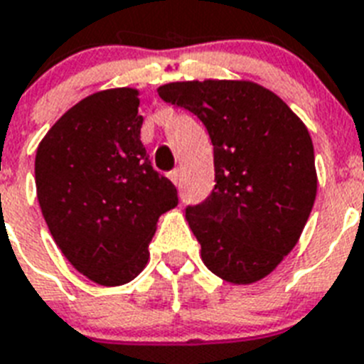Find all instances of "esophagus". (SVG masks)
<instances>
[{"label": "esophagus", "mask_w": 364, "mask_h": 364, "mask_svg": "<svg viewBox=\"0 0 364 364\" xmlns=\"http://www.w3.org/2000/svg\"><path fill=\"white\" fill-rule=\"evenodd\" d=\"M167 176H169V180H171V182H173V184H175V186L180 184V171H178V169H173Z\"/></svg>", "instance_id": "1"}]
</instances>
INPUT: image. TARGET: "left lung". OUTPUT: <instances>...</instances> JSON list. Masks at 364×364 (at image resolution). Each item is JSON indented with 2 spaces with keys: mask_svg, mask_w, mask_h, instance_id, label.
<instances>
[{
  "mask_svg": "<svg viewBox=\"0 0 364 364\" xmlns=\"http://www.w3.org/2000/svg\"><path fill=\"white\" fill-rule=\"evenodd\" d=\"M158 95L197 115L214 145V189L186 208L204 266L232 284L257 283L292 251L316 199L307 126L253 81H176Z\"/></svg>",
  "mask_w": 364,
  "mask_h": 364,
  "instance_id": "8db88e82",
  "label": "left lung"
}]
</instances>
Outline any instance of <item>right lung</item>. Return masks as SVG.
Wrapping results in <instances>:
<instances>
[{
  "label": "right lung",
  "instance_id": "add662e5",
  "mask_svg": "<svg viewBox=\"0 0 364 364\" xmlns=\"http://www.w3.org/2000/svg\"><path fill=\"white\" fill-rule=\"evenodd\" d=\"M137 109L130 87L87 96L48 130L35 158L38 204L57 247L102 287L143 272L158 218L178 204L175 184L150 165Z\"/></svg>",
  "mask_w": 364,
  "mask_h": 364
}]
</instances>
